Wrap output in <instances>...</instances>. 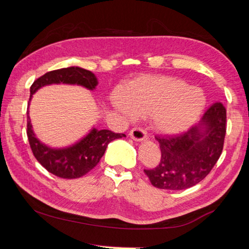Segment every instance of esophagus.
<instances>
[{
	"instance_id": "1",
	"label": "esophagus",
	"mask_w": 249,
	"mask_h": 249,
	"mask_svg": "<svg viewBox=\"0 0 249 249\" xmlns=\"http://www.w3.org/2000/svg\"><path fill=\"white\" fill-rule=\"evenodd\" d=\"M128 135H129V137L132 138V140L136 141V142H142V141L147 140L146 132L141 127H135L133 129H130V132H129Z\"/></svg>"
}]
</instances>
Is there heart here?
Here are the masks:
<instances>
[{
	"mask_svg": "<svg viewBox=\"0 0 249 249\" xmlns=\"http://www.w3.org/2000/svg\"><path fill=\"white\" fill-rule=\"evenodd\" d=\"M111 102L126 117L151 116L159 133L177 135L199 120L206 96L199 88L190 87L181 79L146 75L130 82L126 91L115 90Z\"/></svg>",
	"mask_w": 249,
	"mask_h": 249,
	"instance_id": "1",
	"label": "heart"
}]
</instances>
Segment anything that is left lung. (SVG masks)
<instances>
[{
    "label": "left lung",
    "mask_w": 249,
    "mask_h": 249,
    "mask_svg": "<svg viewBox=\"0 0 249 249\" xmlns=\"http://www.w3.org/2000/svg\"><path fill=\"white\" fill-rule=\"evenodd\" d=\"M226 134V108L211 105L200 123L180 135L156 136L161 159L154 169H145L151 184L166 190H184L203 180L222 154Z\"/></svg>",
    "instance_id": "obj_1"
}]
</instances>
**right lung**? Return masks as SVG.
Here are the masks:
<instances>
[{"label": "right lung", "instance_id": "1", "mask_svg": "<svg viewBox=\"0 0 249 249\" xmlns=\"http://www.w3.org/2000/svg\"><path fill=\"white\" fill-rule=\"evenodd\" d=\"M53 83L78 84L93 90L98 84V80L91 71L79 67L50 71L32 84L29 101L41 87ZM27 137L34 156L45 169L59 178L75 179L93 169L102 158L109 142L116 138L125 137V134H116L108 129L92 128L91 132L77 144L66 148H52L43 144L35 136L27 111Z\"/></svg>", "mask_w": 249, "mask_h": 249}]
</instances>
